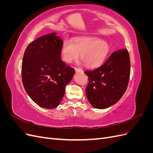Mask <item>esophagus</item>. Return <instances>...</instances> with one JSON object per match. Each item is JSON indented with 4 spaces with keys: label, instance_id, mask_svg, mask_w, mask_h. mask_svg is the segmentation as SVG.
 I'll use <instances>...</instances> for the list:
<instances>
[{
    "label": "esophagus",
    "instance_id": "34e87169",
    "mask_svg": "<svg viewBox=\"0 0 153 153\" xmlns=\"http://www.w3.org/2000/svg\"><path fill=\"white\" fill-rule=\"evenodd\" d=\"M75 71L76 72H82V70L80 68H75Z\"/></svg>",
    "mask_w": 153,
    "mask_h": 153
}]
</instances>
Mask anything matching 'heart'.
<instances>
[{
	"instance_id": "1",
	"label": "heart",
	"mask_w": 153,
	"mask_h": 153,
	"mask_svg": "<svg viewBox=\"0 0 153 153\" xmlns=\"http://www.w3.org/2000/svg\"><path fill=\"white\" fill-rule=\"evenodd\" d=\"M110 47L107 41L94 36H78L71 41L63 43L61 56L65 62L71 63L80 58L88 68L99 66L108 55Z\"/></svg>"
}]
</instances>
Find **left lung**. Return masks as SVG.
<instances>
[{"instance_id": "obj_1", "label": "left lung", "mask_w": 153, "mask_h": 153, "mask_svg": "<svg viewBox=\"0 0 153 153\" xmlns=\"http://www.w3.org/2000/svg\"><path fill=\"white\" fill-rule=\"evenodd\" d=\"M89 78L85 93L92 106L105 109L116 103L126 91L130 75L128 50L115 51L100 67L84 72Z\"/></svg>"}]
</instances>
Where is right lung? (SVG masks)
Wrapping results in <instances>:
<instances>
[{"label":"right lung","instance_id":"obj_1","mask_svg":"<svg viewBox=\"0 0 153 153\" xmlns=\"http://www.w3.org/2000/svg\"><path fill=\"white\" fill-rule=\"evenodd\" d=\"M62 44L56 32L43 35L28 45L23 57L24 89L34 102L45 108L59 105L75 73L61 59Z\"/></svg>","mask_w":153,"mask_h":153}]
</instances>
